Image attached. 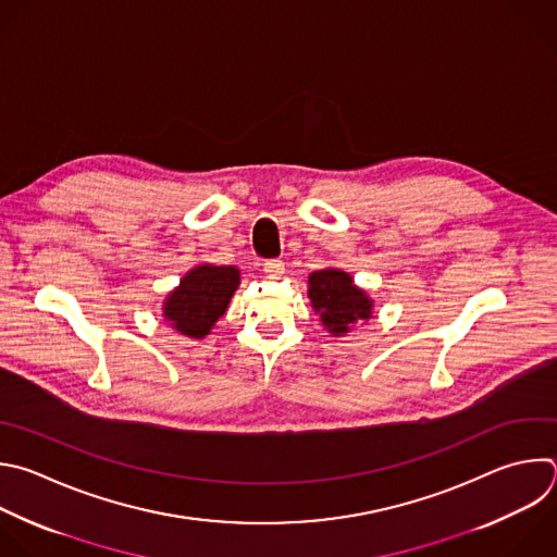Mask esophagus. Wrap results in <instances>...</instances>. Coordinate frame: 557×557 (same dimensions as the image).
<instances>
[{
	"label": "esophagus",
	"instance_id": "34e87169",
	"mask_svg": "<svg viewBox=\"0 0 557 557\" xmlns=\"http://www.w3.org/2000/svg\"><path fill=\"white\" fill-rule=\"evenodd\" d=\"M264 273L269 277H282L284 275V262L282 260H267L264 262Z\"/></svg>",
	"mask_w": 557,
	"mask_h": 557
}]
</instances>
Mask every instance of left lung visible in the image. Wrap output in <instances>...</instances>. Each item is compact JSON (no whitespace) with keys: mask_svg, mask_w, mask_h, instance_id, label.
Here are the masks:
<instances>
[{"mask_svg":"<svg viewBox=\"0 0 557 557\" xmlns=\"http://www.w3.org/2000/svg\"><path fill=\"white\" fill-rule=\"evenodd\" d=\"M308 299L332 336L347 334L354 323L367 321L374 312V301L341 269L310 273Z\"/></svg>","mask_w":557,"mask_h":557,"instance_id":"left-lung-1","label":"left lung"}]
</instances>
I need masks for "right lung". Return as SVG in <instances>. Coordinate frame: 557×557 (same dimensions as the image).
I'll return each instance as SVG.
<instances>
[{"instance_id":"obj_1","label":"right lung","mask_w":557,"mask_h":557,"mask_svg":"<svg viewBox=\"0 0 557 557\" xmlns=\"http://www.w3.org/2000/svg\"><path fill=\"white\" fill-rule=\"evenodd\" d=\"M238 284L240 271L236 267L199 264L185 273L178 286L165 297L163 317L176 332L203 338L219 317L225 314Z\"/></svg>"}]
</instances>
